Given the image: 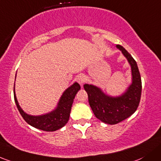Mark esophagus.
<instances>
[{"label": "esophagus", "instance_id": "esophagus-1", "mask_svg": "<svg viewBox=\"0 0 161 161\" xmlns=\"http://www.w3.org/2000/svg\"><path fill=\"white\" fill-rule=\"evenodd\" d=\"M77 82L80 84L81 86H82L84 84V82H86V77L83 74H80L77 76Z\"/></svg>", "mask_w": 161, "mask_h": 161}]
</instances>
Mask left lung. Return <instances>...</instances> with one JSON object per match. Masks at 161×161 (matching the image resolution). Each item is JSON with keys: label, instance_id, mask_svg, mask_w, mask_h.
<instances>
[{"label": "left lung", "instance_id": "1", "mask_svg": "<svg viewBox=\"0 0 161 161\" xmlns=\"http://www.w3.org/2000/svg\"><path fill=\"white\" fill-rule=\"evenodd\" d=\"M131 66L132 83L124 93L119 96L106 95L99 88L85 84L89 103L97 119L107 124H116L130 117L137 109L141 97L142 82L137 64L131 55L123 46L117 45Z\"/></svg>", "mask_w": 161, "mask_h": 161}]
</instances>
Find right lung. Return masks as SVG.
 <instances>
[{
	"instance_id": "obj_1",
	"label": "right lung",
	"mask_w": 161,
	"mask_h": 161,
	"mask_svg": "<svg viewBox=\"0 0 161 161\" xmlns=\"http://www.w3.org/2000/svg\"><path fill=\"white\" fill-rule=\"evenodd\" d=\"M80 88V86L77 82L72 84L61 96L57 107L50 113L41 116H31L24 112L17 100L14 86V97L18 111L20 112L23 119L28 124L38 130L52 132L63 127L69 121L73 100Z\"/></svg>"
}]
</instances>
